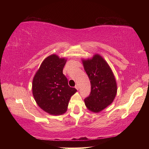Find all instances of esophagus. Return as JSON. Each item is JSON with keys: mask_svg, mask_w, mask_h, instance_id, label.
<instances>
[{"mask_svg": "<svg viewBox=\"0 0 149 149\" xmlns=\"http://www.w3.org/2000/svg\"><path fill=\"white\" fill-rule=\"evenodd\" d=\"M75 89H76L77 90L79 89V84H76V85H75Z\"/></svg>", "mask_w": 149, "mask_h": 149, "instance_id": "34e87169", "label": "esophagus"}]
</instances>
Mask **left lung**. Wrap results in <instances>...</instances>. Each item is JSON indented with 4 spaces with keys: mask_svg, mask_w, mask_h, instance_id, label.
<instances>
[{
    "mask_svg": "<svg viewBox=\"0 0 149 149\" xmlns=\"http://www.w3.org/2000/svg\"><path fill=\"white\" fill-rule=\"evenodd\" d=\"M82 62L91 85L90 95L84 100L85 106L92 112H99L109 106L116 95L114 75L108 63L99 54Z\"/></svg>",
    "mask_w": 149,
    "mask_h": 149,
    "instance_id": "left-lung-1",
    "label": "left lung"
}]
</instances>
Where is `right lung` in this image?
<instances>
[{"label":"right lung","mask_w":149,"mask_h":149,"mask_svg":"<svg viewBox=\"0 0 149 149\" xmlns=\"http://www.w3.org/2000/svg\"><path fill=\"white\" fill-rule=\"evenodd\" d=\"M64 58L52 54L46 58L33 79V95L39 107L52 115L66 112L70 98L77 91L63 74Z\"/></svg>","instance_id":"1"}]
</instances>
